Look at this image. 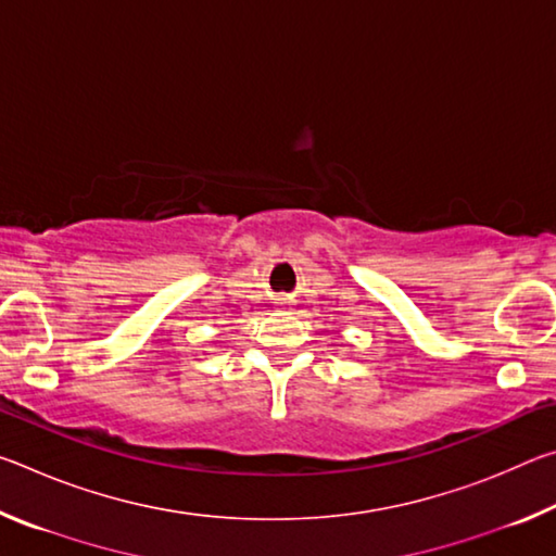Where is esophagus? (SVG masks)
<instances>
[{"mask_svg": "<svg viewBox=\"0 0 556 556\" xmlns=\"http://www.w3.org/2000/svg\"><path fill=\"white\" fill-rule=\"evenodd\" d=\"M277 304H289V301H287V296H279Z\"/></svg>", "mask_w": 556, "mask_h": 556, "instance_id": "esophagus-1", "label": "esophagus"}]
</instances>
